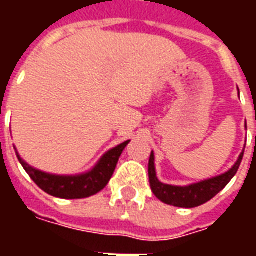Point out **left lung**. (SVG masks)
<instances>
[{"mask_svg": "<svg viewBox=\"0 0 256 256\" xmlns=\"http://www.w3.org/2000/svg\"><path fill=\"white\" fill-rule=\"evenodd\" d=\"M242 155H244V150L240 154L234 166L232 167L229 172H226L225 174L204 180V181H200L198 184H192L188 186H172V185L160 182L158 180L155 172V155H154V152H150V163H148L150 189H152V192L156 198L163 203L176 206V207H182V208L198 207V206L207 203L208 200L214 198L215 194H218L230 182V180L236 176L237 170L240 167Z\"/></svg>", "mask_w": 256, "mask_h": 256, "instance_id": "8db88e82", "label": "left lung"}]
</instances>
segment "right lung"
Masks as SVG:
<instances>
[{"mask_svg": "<svg viewBox=\"0 0 256 256\" xmlns=\"http://www.w3.org/2000/svg\"><path fill=\"white\" fill-rule=\"evenodd\" d=\"M128 142L130 141H124L123 144L110 150L90 172L79 176H54V174L44 172L27 164L20 158L18 150L16 155L26 172L44 192L60 198H84L93 196L100 192L101 189L106 188L115 172V167L123 150Z\"/></svg>", "mask_w": 256, "mask_h": 256, "instance_id": "1", "label": "right lung"}]
</instances>
